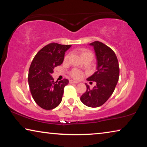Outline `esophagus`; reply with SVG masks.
<instances>
[{
    "mask_svg": "<svg viewBox=\"0 0 147 147\" xmlns=\"http://www.w3.org/2000/svg\"><path fill=\"white\" fill-rule=\"evenodd\" d=\"M69 83L70 84H78V83H79V82L74 80H69Z\"/></svg>",
    "mask_w": 147,
    "mask_h": 147,
    "instance_id": "1",
    "label": "esophagus"
}]
</instances>
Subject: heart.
<instances>
[{
  "label": "heart",
  "mask_w": 147,
  "mask_h": 147,
  "mask_svg": "<svg viewBox=\"0 0 147 147\" xmlns=\"http://www.w3.org/2000/svg\"><path fill=\"white\" fill-rule=\"evenodd\" d=\"M79 53H80V55L81 56V58H82V59H84L87 58H91L93 59V54H92V53L90 51L86 49H80ZM69 54L65 56L64 60L65 61L67 60L69 58ZM82 74L81 72L76 70V69H73V70L71 72V76L75 79L80 78L82 77Z\"/></svg>",
  "instance_id": "obj_1"
}]
</instances>
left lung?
<instances>
[{
	"label": "left lung",
	"instance_id": "obj_1",
	"mask_svg": "<svg viewBox=\"0 0 147 147\" xmlns=\"http://www.w3.org/2000/svg\"><path fill=\"white\" fill-rule=\"evenodd\" d=\"M89 45L93 47L95 52L97 71L87 80L95 82L96 84L91 89L86 84L87 90L80 100L87 106L97 108L105 103L115 90L119 81V65L115 53L105 44L96 41Z\"/></svg>",
	"mask_w": 147,
	"mask_h": 147
}]
</instances>
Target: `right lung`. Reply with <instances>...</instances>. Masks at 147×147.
I'll return each mask as SVG.
<instances>
[{"mask_svg": "<svg viewBox=\"0 0 147 147\" xmlns=\"http://www.w3.org/2000/svg\"><path fill=\"white\" fill-rule=\"evenodd\" d=\"M71 45L50 43L39 51L32 61L28 72V84L32 97L41 108L50 110L56 108L62 100L65 86L69 80L54 82V69L60 65L65 53Z\"/></svg>", "mask_w": 147, "mask_h": 147, "instance_id": "add662e5", "label": "right lung"}]
</instances>
